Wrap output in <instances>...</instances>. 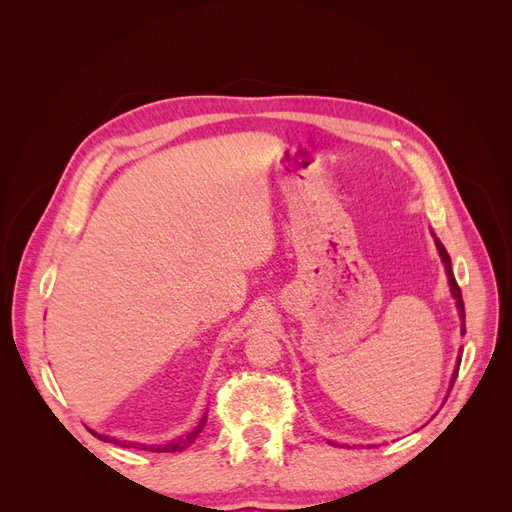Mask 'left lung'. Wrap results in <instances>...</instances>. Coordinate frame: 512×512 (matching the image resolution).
<instances>
[{"label": "left lung", "instance_id": "left-lung-1", "mask_svg": "<svg viewBox=\"0 0 512 512\" xmlns=\"http://www.w3.org/2000/svg\"><path fill=\"white\" fill-rule=\"evenodd\" d=\"M436 245H438V252H440V256H442V260H444V265H446V273H448V284H451V292H453V297L457 299V309H459V316H461V320H466V309H463V297H461V288L457 286V280L453 277V271H451V258H448V254H446V250H444V245L436 239ZM461 333H466V322H463V329H461ZM461 363V361H459ZM459 363H457V369H455V376H453V384H455V380H457V374H459Z\"/></svg>", "mask_w": 512, "mask_h": 512}]
</instances>
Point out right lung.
Returning <instances> with one entry per match:
<instances>
[{"label":"right lung","instance_id":"add662e5","mask_svg":"<svg viewBox=\"0 0 512 512\" xmlns=\"http://www.w3.org/2000/svg\"><path fill=\"white\" fill-rule=\"evenodd\" d=\"M205 425H207V418H203V421H200L190 433H185L183 438H179V440H175V442H170V444H160V446H156V444H151V446H147V444H132V442H121V440H115V438H106V436H98V433H94V436H98L100 440H106V442H113V444H119V446H126V448H141V451H151V453H177V451H185V448L188 446H192L200 436H203V431H205Z\"/></svg>","mask_w":512,"mask_h":512}]
</instances>
